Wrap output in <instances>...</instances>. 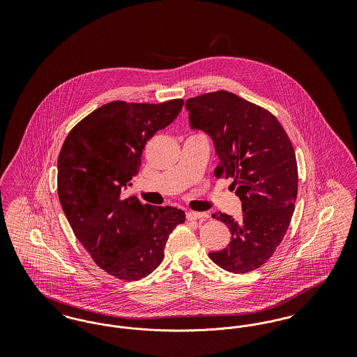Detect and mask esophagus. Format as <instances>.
<instances>
[{"label": "esophagus", "mask_w": 357, "mask_h": 357, "mask_svg": "<svg viewBox=\"0 0 357 357\" xmlns=\"http://www.w3.org/2000/svg\"><path fill=\"white\" fill-rule=\"evenodd\" d=\"M204 215L202 213H197V211H187V221H197V220H202Z\"/></svg>", "instance_id": "esophagus-1"}]
</instances>
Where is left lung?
Listing matches in <instances>:
<instances>
[{"label": "left lung", "instance_id": "left-lung-1", "mask_svg": "<svg viewBox=\"0 0 357 357\" xmlns=\"http://www.w3.org/2000/svg\"><path fill=\"white\" fill-rule=\"evenodd\" d=\"M191 130L210 136L220 159L215 175L231 178L242 215L213 214L227 225L231 239L208 253L220 268L248 273L265 264L288 230L297 198V162L280 121L237 95L218 91L186 102Z\"/></svg>", "mask_w": 357, "mask_h": 357}]
</instances>
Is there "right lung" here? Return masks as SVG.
<instances>
[{
	"label": "right lung",
	"instance_id": "right-lung-1",
	"mask_svg": "<svg viewBox=\"0 0 357 357\" xmlns=\"http://www.w3.org/2000/svg\"><path fill=\"white\" fill-rule=\"evenodd\" d=\"M182 99L160 104L112 102L69 132L57 159V191L76 238L102 271L126 281L153 273L171 231L185 222L176 207L124 197L146 143L170 126Z\"/></svg>",
	"mask_w": 357,
	"mask_h": 357
}]
</instances>
